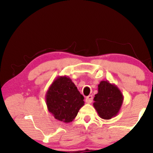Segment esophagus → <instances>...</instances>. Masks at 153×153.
<instances>
[{
  "label": "esophagus",
  "instance_id": "34e87169",
  "mask_svg": "<svg viewBox=\"0 0 153 153\" xmlns=\"http://www.w3.org/2000/svg\"><path fill=\"white\" fill-rule=\"evenodd\" d=\"M92 100H93V97L92 95L88 96V97L86 98V102L87 103H88V104L91 103L92 102Z\"/></svg>",
  "mask_w": 153,
  "mask_h": 153
}]
</instances>
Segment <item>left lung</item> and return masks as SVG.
I'll return each instance as SVG.
<instances>
[{
  "instance_id": "obj_1",
  "label": "left lung",
  "mask_w": 153,
  "mask_h": 153,
  "mask_svg": "<svg viewBox=\"0 0 153 153\" xmlns=\"http://www.w3.org/2000/svg\"><path fill=\"white\" fill-rule=\"evenodd\" d=\"M93 103L100 118L110 120L117 115L123 101L121 90L115 84L108 81H101L98 86V93L94 98Z\"/></svg>"
}]
</instances>
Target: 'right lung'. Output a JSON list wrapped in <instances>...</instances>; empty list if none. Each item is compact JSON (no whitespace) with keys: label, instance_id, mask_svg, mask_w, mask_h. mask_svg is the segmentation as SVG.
<instances>
[{"label":"right lung","instance_id":"1","mask_svg":"<svg viewBox=\"0 0 153 153\" xmlns=\"http://www.w3.org/2000/svg\"><path fill=\"white\" fill-rule=\"evenodd\" d=\"M84 98L68 76H59L46 93L47 108L56 120L70 123L84 105Z\"/></svg>","mask_w":153,"mask_h":153}]
</instances>
